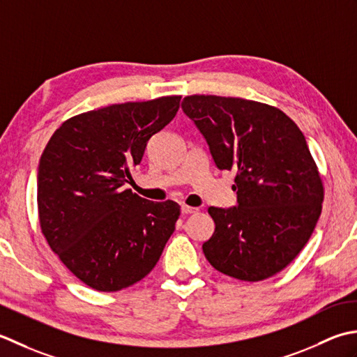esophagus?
<instances>
[{
  "label": "esophagus",
  "mask_w": 357,
  "mask_h": 357,
  "mask_svg": "<svg viewBox=\"0 0 357 357\" xmlns=\"http://www.w3.org/2000/svg\"><path fill=\"white\" fill-rule=\"evenodd\" d=\"M181 213H183V214H195V213H199V208L181 205Z\"/></svg>",
  "instance_id": "1"
}]
</instances>
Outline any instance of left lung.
Instances as JSON below:
<instances>
[{
  "mask_svg": "<svg viewBox=\"0 0 357 357\" xmlns=\"http://www.w3.org/2000/svg\"><path fill=\"white\" fill-rule=\"evenodd\" d=\"M219 169L236 171L237 206L208 209L215 231L203 252L217 271L245 282L280 273L310 240L324 185L307 140L280 109L259 101L185 97Z\"/></svg>",
  "mask_w": 357,
  "mask_h": 357,
  "instance_id": "left-lung-1",
  "label": "left lung"
}]
</instances>
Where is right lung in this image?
Here are the masks:
<instances>
[{
  "label": "right lung",
  "instance_id": "1",
  "mask_svg": "<svg viewBox=\"0 0 357 357\" xmlns=\"http://www.w3.org/2000/svg\"><path fill=\"white\" fill-rule=\"evenodd\" d=\"M180 96L75 115L50 137L38 165L43 236L68 270L97 291L134 285L155 266L180 206L126 189L149 138L176 117Z\"/></svg>",
  "mask_w": 357,
  "mask_h": 357
}]
</instances>
